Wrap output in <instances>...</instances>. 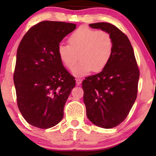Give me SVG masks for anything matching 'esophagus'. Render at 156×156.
<instances>
[{
	"mask_svg": "<svg viewBox=\"0 0 156 156\" xmlns=\"http://www.w3.org/2000/svg\"><path fill=\"white\" fill-rule=\"evenodd\" d=\"M82 80H81V79H80V78L76 79V83L77 85H80L81 83H82Z\"/></svg>",
	"mask_w": 156,
	"mask_h": 156,
	"instance_id": "34e87169",
	"label": "esophagus"
}]
</instances>
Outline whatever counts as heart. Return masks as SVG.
Returning a JSON list of instances; mask_svg holds the SVG:
<instances>
[{
	"label": "heart",
	"instance_id": "heart-1",
	"mask_svg": "<svg viewBox=\"0 0 156 156\" xmlns=\"http://www.w3.org/2000/svg\"><path fill=\"white\" fill-rule=\"evenodd\" d=\"M68 42L69 44H59L57 52L69 70L73 69L80 57L81 62L73 71L75 76L101 72L112 59L114 42L110 34L104 30L80 27L70 35Z\"/></svg>",
	"mask_w": 156,
	"mask_h": 156
}]
</instances>
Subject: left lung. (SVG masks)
<instances>
[{
    "instance_id": "obj_1",
    "label": "left lung",
    "mask_w": 156,
    "mask_h": 156,
    "mask_svg": "<svg viewBox=\"0 0 156 156\" xmlns=\"http://www.w3.org/2000/svg\"><path fill=\"white\" fill-rule=\"evenodd\" d=\"M89 26L109 33L114 50L105 69L82 82L87 116L97 126L112 129L125 120L136 101L139 68L129 38L118 27L108 23Z\"/></svg>"
}]
</instances>
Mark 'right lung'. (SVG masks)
<instances>
[{
	"instance_id": "right-lung-1",
	"label": "right lung",
	"mask_w": 156,
	"mask_h": 156,
	"mask_svg": "<svg viewBox=\"0 0 156 156\" xmlns=\"http://www.w3.org/2000/svg\"><path fill=\"white\" fill-rule=\"evenodd\" d=\"M76 24L42 21L25 34L17 51L13 74L17 104L26 121L49 129L62 119L75 80L64 67L57 49Z\"/></svg>"
}]
</instances>
